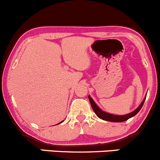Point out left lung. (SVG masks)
Segmentation results:
<instances>
[{
  "mask_svg": "<svg viewBox=\"0 0 160 160\" xmlns=\"http://www.w3.org/2000/svg\"><path fill=\"white\" fill-rule=\"evenodd\" d=\"M88 98H89V101H90L91 103V105H92V109H93V111H94V113H95V114L97 115L99 118L104 120V121H111V122H123V121H127V120H128L129 118H132V117L135 116V115L140 111V109L142 108V105H143L144 101L146 100V98H145L144 100L142 101V102L141 103V104H140V105L139 106V107L137 108L134 111L130 113V114H126V115H114V114H108L107 112L103 111L102 110H101L100 108L98 107L97 104L94 103V101L92 100V98L90 97V96H88Z\"/></svg>",
  "mask_w": 160,
  "mask_h": 160,
  "instance_id": "1",
  "label": "left lung"
}]
</instances>
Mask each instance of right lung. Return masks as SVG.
Wrapping results in <instances>:
<instances>
[{
  "label": "right lung",
  "mask_w": 160,
  "mask_h": 160,
  "mask_svg": "<svg viewBox=\"0 0 160 160\" xmlns=\"http://www.w3.org/2000/svg\"><path fill=\"white\" fill-rule=\"evenodd\" d=\"M62 122H61V123H62Z\"/></svg>",
  "instance_id": "right-lung-1"
}]
</instances>
